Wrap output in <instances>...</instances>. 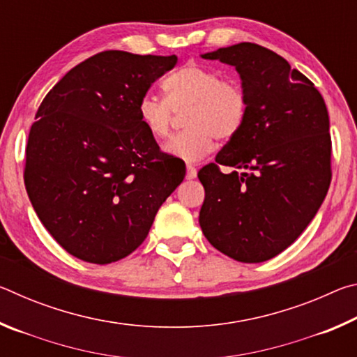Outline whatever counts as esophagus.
Wrapping results in <instances>:
<instances>
[{"instance_id":"esophagus-1","label":"esophagus","mask_w":357,"mask_h":357,"mask_svg":"<svg viewBox=\"0 0 357 357\" xmlns=\"http://www.w3.org/2000/svg\"><path fill=\"white\" fill-rule=\"evenodd\" d=\"M185 178H187V179L197 178V168L193 167V165H190V164H187V174H185Z\"/></svg>"}]
</instances>
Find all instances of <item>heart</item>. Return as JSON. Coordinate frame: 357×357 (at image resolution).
Segmentation results:
<instances>
[{"label":"heart","instance_id":"b5f03b06","mask_svg":"<svg viewBox=\"0 0 357 357\" xmlns=\"http://www.w3.org/2000/svg\"><path fill=\"white\" fill-rule=\"evenodd\" d=\"M162 88L165 99L144 94L138 100V119L154 138L170 135L176 113H184L187 129L165 144L178 159L195 162L209 154L214 140H229L243 128L247 116V94L234 78L200 64H185L168 75Z\"/></svg>","mask_w":357,"mask_h":357}]
</instances>
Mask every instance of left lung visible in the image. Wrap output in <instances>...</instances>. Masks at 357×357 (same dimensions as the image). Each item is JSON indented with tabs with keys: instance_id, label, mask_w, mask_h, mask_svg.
Listing matches in <instances>:
<instances>
[{
	"instance_id": "left-lung-1",
	"label": "left lung",
	"mask_w": 357,
	"mask_h": 357,
	"mask_svg": "<svg viewBox=\"0 0 357 357\" xmlns=\"http://www.w3.org/2000/svg\"><path fill=\"white\" fill-rule=\"evenodd\" d=\"M234 66L247 94L243 128L204 165L200 227L243 263L274 258L301 236L331 184L329 114L309 78L269 48L241 44L204 53ZM219 165L235 172L222 174Z\"/></svg>"
}]
</instances>
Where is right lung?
Here are the masks:
<instances>
[{"label":"right lung","instance_id":"obj_1","mask_svg":"<svg viewBox=\"0 0 357 357\" xmlns=\"http://www.w3.org/2000/svg\"><path fill=\"white\" fill-rule=\"evenodd\" d=\"M176 55L107 50L70 69L42 100L26 144L25 187L42 225L70 255L94 264L128 257L183 183L137 105Z\"/></svg>","mask_w":357,"mask_h":357}]
</instances>
